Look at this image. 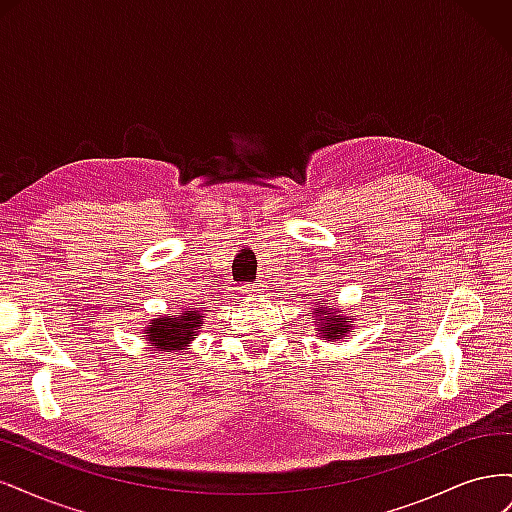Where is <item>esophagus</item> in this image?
<instances>
[{
  "label": "esophagus",
  "instance_id": "obj_1",
  "mask_svg": "<svg viewBox=\"0 0 512 512\" xmlns=\"http://www.w3.org/2000/svg\"><path fill=\"white\" fill-rule=\"evenodd\" d=\"M260 290H262V286H256V284L245 286V292H247V294H256V292H260Z\"/></svg>",
  "mask_w": 512,
  "mask_h": 512
}]
</instances>
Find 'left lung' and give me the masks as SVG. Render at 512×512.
Listing matches in <instances>:
<instances>
[{
	"instance_id": "8db88e82",
	"label": "left lung",
	"mask_w": 512,
	"mask_h": 512,
	"mask_svg": "<svg viewBox=\"0 0 512 512\" xmlns=\"http://www.w3.org/2000/svg\"><path fill=\"white\" fill-rule=\"evenodd\" d=\"M312 318L318 322V337H324L327 342H342L352 333L354 316H348L346 309L333 307L331 303H322L316 299Z\"/></svg>"
}]
</instances>
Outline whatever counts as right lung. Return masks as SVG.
Segmentation results:
<instances>
[{
  "instance_id": "right-lung-1",
  "label": "right lung",
  "mask_w": 512,
  "mask_h": 512,
  "mask_svg": "<svg viewBox=\"0 0 512 512\" xmlns=\"http://www.w3.org/2000/svg\"><path fill=\"white\" fill-rule=\"evenodd\" d=\"M205 309H183L177 316L164 314L160 318H153L147 322V327H143L141 335L145 342L162 352H179V350H188V346L194 342V337L198 331L203 329V320H205Z\"/></svg>"
}]
</instances>
